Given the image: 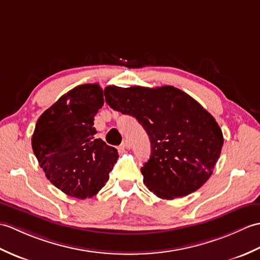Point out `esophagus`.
I'll list each match as a JSON object with an SVG mask.
<instances>
[{
  "mask_svg": "<svg viewBox=\"0 0 260 260\" xmlns=\"http://www.w3.org/2000/svg\"><path fill=\"white\" fill-rule=\"evenodd\" d=\"M122 148H124V149H130V148H131L130 142H129L128 140H124V141L122 142Z\"/></svg>",
  "mask_w": 260,
  "mask_h": 260,
  "instance_id": "esophagus-1",
  "label": "esophagus"
}]
</instances>
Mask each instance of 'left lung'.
<instances>
[{
	"label": "left lung",
	"mask_w": 260,
	"mask_h": 260,
	"mask_svg": "<svg viewBox=\"0 0 260 260\" xmlns=\"http://www.w3.org/2000/svg\"><path fill=\"white\" fill-rule=\"evenodd\" d=\"M105 95L113 110L135 117L149 136L151 154L140 170L150 191L171 200L204 186L220 157L223 137L200 103L171 85H110Z\"/></svg>",
	"instance_id": "8db88e82"
}]
</instances>
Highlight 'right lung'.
I'll return each instance as SVG.
<instances>
[{"instance_id":"1","label":"right lung","mask_w":260,"mask_h":260,"mask_svg":"<svg viewBox=\"0 0 260 260\" xmlns=\"http://www.w3.org/2000/svg\"><path fill=\"white\" fill-rule=\"evenodd\" d=\"M105 103L99 84L78 85L39 118L32 149L52 184L78 199L90 198L109 180L117 149L95 139V114Z\"/></svg>"}]
</instances>
